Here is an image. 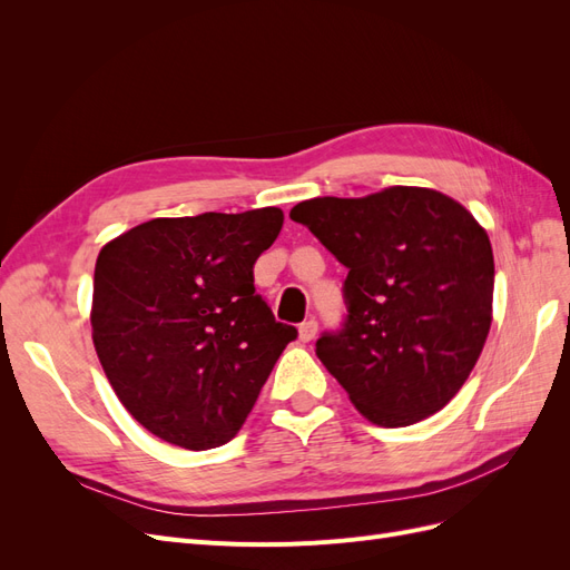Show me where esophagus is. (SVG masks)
<instances>
[{
  "label": "esophagus",
  "instance_id": "1",
  "mask_svg": "<svg viewBox=\"0 0 570 570\" xmlns=\"http://www.w3.org/2000/svg\"><path fill=\"white\" fill-rule=\"evenodd\" d=\"M316 333H318V323L314 318H308L299 325V340L302 342H312L316 337Z\"/></svg>",
  "mask_w": 570,
  "mask_h": 570
}]
</instances>
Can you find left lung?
I'll list each match as a JSON object with an SVG mask.
<instances>
[{
  "mask_svg": "<svg viewBox=\"0 0 570 570\" xmlns=\"http://www.w3.org/2000/svg\"><path fill=\"white\" fill-rule=\"evenodd\" d=\"M289 218L350 268L347 323L316 354L361 416L404 428L450 404L492 325L488 230L456 199L409 185L306 199Z\"/></svg>",
  "mask_w": 570,
  "mask_h": 570,
  "instance_id": "1",
  "label": "left lung"
}]
</instances>
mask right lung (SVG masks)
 <instances>
[{
  "label": "right lung",
  "mask_w": 570,
  "mask_h": 570,
  "mask_svg": "<svg viewBox=\"0 0 570 570\" xmlns=\"http://www.w3.org/2000/svg\"><path fill=\"white\" fill-rule=\"evenodd\" d=\"M278 206L154 218L101 247L92 342L116 396L159 440L204 452L237 435L297 337L254 295Z\"/></svg>",
  "instance_id": "add662e5"
}]
</instances>
